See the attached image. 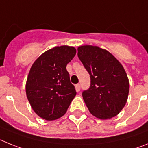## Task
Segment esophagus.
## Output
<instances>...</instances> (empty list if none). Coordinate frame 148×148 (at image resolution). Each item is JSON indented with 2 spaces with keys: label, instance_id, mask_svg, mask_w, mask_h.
I'll list each match as a JSON object with an SVG mask.
<instances>
[{
  "label": "esophagus",
  "instance_id": "obj_1",
  "mask_svg": "<svg viewBox=\"0 0 148 148\" xmlns=\"http://www.w3.org/2000/svg\"><path fill=\"white\" fill-rule=\"evenodd\" d=\"M75 88H76V90H77V92H79V91H80V85L76 84Z\"/></svg>",
  "mask_w": 148,
  "mask_h": 148
}]
</instances>
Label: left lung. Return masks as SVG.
Returning a JSON list of instances; mask_svg holds the SVG:
<instances>
[{
	"label": "left lung",
	"mask_w": 148,
	"mask_h": 148,
	"mask_svg": "<svg viewBox=\"0 0 148 148\" xmlns=\"http://www.w3.org/2000/svg\"><path fill=\"white\" fill-rule=\"evenodd\" d=\"M77 51L91 78L89 88L82 94L88 110L103 120L116 116L125 106L129 94V79L124 67L109 51L97 46H79Z\"/></svg>",
	"instance_id": "obj_1"
}]
</instances>
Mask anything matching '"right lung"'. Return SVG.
Listing matches in <instances>:
<instances>
[{
    "mask_svg": "<svg viewBox=\"0 0 148 148\" xmlns=\"http://www.w3.org/2000/svg\"><path fill=\"white\" fill-rule=\"evenodd\" d=\"M74 47L56 46L43 53L32 65L26 94L33 111L47 121L63 116L75 97L67 64L76 55Z\"/></svg>",
    "mask_w": 148,
    "mask_h": 148,
    "instance_id": "1",
    "label": "right lung"
}]
</instances>
